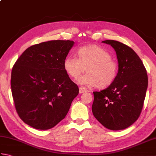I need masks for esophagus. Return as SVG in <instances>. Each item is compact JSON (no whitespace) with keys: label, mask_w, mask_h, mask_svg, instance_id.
<instances>
[{"label":"esophagus","mask_w":156,"mask_h":156,"mask_svg":"<svg viewBox=\"0 0 156 156\" xmlns=\"http://www.w3.org/2000/svg\"><path fill=\"white\" fill-rule=\"evenodd\" d=\"M87 91V88H85L84 87H79V92H80V93H83V92H86Z\"/></svg>","instance_id":"esophagus-1"}]
</instances>
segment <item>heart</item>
I'll return each instance as SVG.
<instances>
[{
    "instance_id": "obj_1",
    "label": "heart",
    "mask_w": 156,
    "mask_h": 156,
    "mask_svg": "<svg viewBox=\"0 0 156 156\" xmlns=\"http://www.w3.org/2000/svg\"><path fill=\"white\" fill-rule=\"evenodd\" d=\"M77 54L78 58L68 56L64 60V70L69 77L76 80L86 70L87 74L78 80L81 84L105 88L113 83L119 66L105 49L97 45H86L78 49Z\"/></svg>"
}]
</instances>
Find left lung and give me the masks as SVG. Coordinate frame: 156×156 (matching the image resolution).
Instances as JSON below:
<instances>
[{
	"label": "left lung",
	"instance_id": "left-lung-1",
	"mask_svg": "<svg viewBox=\"0 0 156 156\" xmlns=\"http://www.w3.org/2000/svg\"><path fill=\"white\" fill-rule=\"evenodd\" d=\"M102 42L114 48L119 70L111 85L100 92H93L92 111L106 128L121 130L131 126L141 114L148 84L147 71L130 47L115 40Z\"/></svg>",
	"mask_w": 156,
	"mask_h": 156
}]
</instances>
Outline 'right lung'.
I'll use <instances>...</instances> for the list:
<instances>
[{
	"label": "right lung",
	"mask_w": 156,
	"mask_h": 156,
	"mask_svg": "<svg viewBox=\"0 0 156 156\" xmlns=\"http://www.w3.org/2000/svg\"><path fill=\"white\" fill-rule=\"evenodd\" d=\"M73 41L53 40L35 44L13 66L11 87L21 120L40 130L51 129L64 119L79 92L64 68Z\"/></svg>",
	"instance_id": "add662e5"
}]
</instances>
